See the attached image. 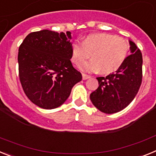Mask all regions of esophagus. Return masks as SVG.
Returning <instances> with one entry per match:
<instances>
[{
    "mask_svg": "<svg viewBox=\"0 0 156 156\" xmlns=\"http://www.w3.org/2000/svg\"><path fill=\"white\" fill-rule=\"evenodd\" d=\"M82 76H83V80H87L88 78H90V76H88V75H87V74H84V73L82 74Z\"/></svg>",
    "mask_w": 156,
    "mask_h": 156,
    "instance_id": "obj_1",
    "label": "esophagus"
}]
</instances>
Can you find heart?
Returning a JSON list of instances; mask_svg holds the SVG:
<instances>
[{"label":"heart","mask_w":156,"mask_h":156,"mask_svg":"<svg viewBox=\"0 0 156 156\" xmlns=\"http://www.w3.org/2000/svg\"><path fill=\"white\" fill-rule=\"evenodd\" d=\"M129 50V42L120 37L108 34H90L82 43L75 41L71 45L72 62L76 66L87 59H92L80 66L82 71L95 73L101 69L108 74L116 71L126 60Z\"/></svg>","instance_id":"obj_1"}]
</instances>
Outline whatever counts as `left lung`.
Instances as JSON below:
<instances>
[{
  "label": "left lung",
  "instance_id": "left-lung-1",
  "mask_svg": "<svg viewBox=\"0 0 156 156\" xmlns=\"http://www.w3.org/2000/svg\"><path fill=\"white\" fill-rule=\"evenodd\" d=\"M130 54L119 69L107 76L97 77L98 87L90 95L94 105L101 112L112 114L131 102L142 82V54L129 41Z\"/></svg>",
  "mask_w": 156,
  "mask_h": 156
}]
</instances>
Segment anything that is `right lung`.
Instances as JSON below:
<instances>
[{"label":"right lung","instance_id":"obj_1","mask_svg":"<svg viewBox=\"0 0 156 156\" xmlns=\"http://www.w3.org/2000/svg\"><path fill=\"white\" fill-rule=\"evenodd\" d=\"M71 33L44 30L27 36L19 48V76L25 94L45 109L59 107L82 75L71 62Z\"/></svg>","mask_w":156,"mask_h":156}]
</instances>
